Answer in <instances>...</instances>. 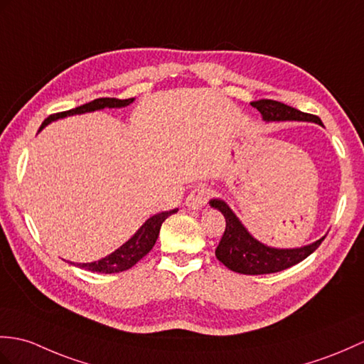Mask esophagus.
<instances>
[{
  "label": "esophagus",
  "instance_id": "obj_1",
  "mask_svg": "<svg viewBox=\"0 0 364 364\" xmlns=\"http://www.w3.org/2000/svg\"><path fill=\"white\" fill-rule=\"evenodd\" d=\"M210 197L209 189H206L205 186H197L191 191V193L186 198V206L191 209H200L201 206H205L208 200Z\"/></svg>",
  "mask_w": 364,
  "mask_h": 364
}]
</instances>
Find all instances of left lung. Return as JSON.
<instances>
[{
    "mask_svg": "<svg viewBox=\"0 0 364 364\" xmlns=\"http://www.w3.org/2000/svg\"><path fill=\"white\" fill-rule=\"evenodd\" d=\"M251 105L259 109L265 121H309L323 125L318 116L299 112V109L277 102V100L260 99L251 102ZM210 206L220 210L226 220L225 232L215 248V256L225 267L240 274H269L282 272V269L296 265L309 257L326 239L323 237L302 248H269L245 230V226L225 201L210 200Z\"/></svg>",
    "mask_w": 364,
    "mask_h": 364,
    "instance_id": "1",
    "label": "left lung"
}]
</instances>
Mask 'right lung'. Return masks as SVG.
Wrapping results in <instances>:
<instances>
[{"instance_id":"obj_1","label":"right lung","mask_w":364,"mask_h":364,"mask_svg":"<svg viewBox=\"0 0 364 364\" xmlns=\"http://www.w3.org/2000/svg\"><path fill=\"white\" fill-rule=\"evenodd\" d=\"M133 100H134L133 97L132 99L99 97V99L91 100V102H88L85 105H80V107H75L73 109H68V112H60V113H54V114L48 116L43 121V124H41L40 130L43 129L45 125H48L49 122L60 119V117H65V116L95 112V109H102L105 107L119 108V107H125V105L132 104ZM176 210L178 209H172V210H167V213H161V214L150 217L129 242H125L121 248H117L114 252H112V255L104 257V259H100V260L91 262V264H77V267L90 269V272L105 273V274L119 273V272H124V269L132 268L138 260H141L144 256L149 255L150 250L154 248V245L158 239V234H159V230H161L163 222L168 215L175 214Z\"/></svg>"}]
</instances>
